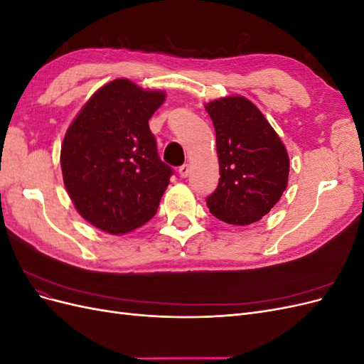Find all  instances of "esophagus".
<instances>
[{
	"label": "esophagus",
	"mask_w": 364,
	"mask_h": 364,
	"mask_svg": "<svg viewBox=\"0 0 364 364\" xmlns=\"http://www.w3.org/2000/svg\"><path fill=\"white\" fill-rule=\"evenodd\" d=\"M188 174H190V165L183 164L182 167H179V176L181 178H188Z\"/></svg>",
	"instance_id": "1"
}]
</instances>
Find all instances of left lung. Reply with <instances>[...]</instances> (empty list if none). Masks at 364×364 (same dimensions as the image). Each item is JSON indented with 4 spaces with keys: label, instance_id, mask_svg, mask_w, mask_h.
Returning <instances> with one entry per match:
<instances>
[{
    "label": "left lung",
    "instance_id": "1",
    "mask_svg": "<svg viewBox=\"0 0 364 364\" xmlns=\"http://www.w3.org/2000/svg\"><path fill=\"white\" fill-rule=\"evenodd\" d=\"M215 129L220 179L206 197L209 213L229 225H252L270 213L287 188L290 159L277 132L247 98L206 105Z\"/></svg>",
    "mask_w": 364,
    "mask_h": 364
}]
</instances>
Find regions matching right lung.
<instances>
[{"instance_id":"right-lung-1","label":"right lung","mask_w":364,"mask_h":364,"mask_svg":"<svg viewBox=\"0 0 364 364\" xmlns=\"http://www.w3.org/2000/svg\"><path fill=\"white\" fill-rule=\"evenodd\" d=\"M165 92L127 79L102 86L62 142L63 183L79 214L107 234L130 232L156 214L173 168L158 156L150 117Z\"/></svg>"}]
</instances>
